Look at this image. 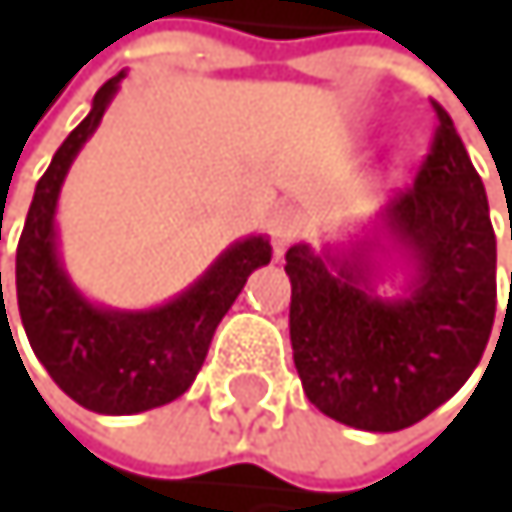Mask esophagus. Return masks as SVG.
Masks as SVG:
<instances>
[{
  "mask_svg": "<svg viewBox=\"0 0 512 512\" xmlns=\"http://www.w3.org/2000/svg\"><path fill=\"white\" fill-rule=\"evenodd\" d=\"M304 233V218L301 211L294 208H279L270 221V239H273V248H276V258H282L285 248Z\"/></svg>",
  "mask_w": 512,
  "mask_h": 512,
  "instance_id": "1",
  "label": "esophagus"
}]
</instances>
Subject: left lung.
Listing matches in <instances>:
<instances>
[{"label":"left lung","mask_w":512,"mask_h":512,"mask_svg":"<svg viewBox=\"0 0 512 512\" xmlns=\"http://www.w3.org/2000/svg\"><path fill=\"white\" fill-rule=\"evenodd\" d=\"M436 134L415 184L381 227L415 267L405 298L375 294V245L347 254L285 251L294 368L322 415L393 433L424 421L479 365L498 310V245L488 199L451 116L433 104ZM512 239V224H510Z\"/></svg>","instance_id":"1"}]
</instances>
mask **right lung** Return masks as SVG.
I'll use <instances>...</instances> for the list:
<instances>
[{"instance_id":"add662e5","label":"right lung","mask_w":512,"mask_h":512,"mask_svg":"<svg viewBox=\"0 0 512 512\" xmlns=\"http://www.w3.org/2000/svg\"><path fill=\"white\" fill-rule=\"evenodd\" d=\"M122 79L125 70L97 88L91 113L39 178L14 267L17 310L36 359L73 402L97 415H137L184 396L205 362L214 328L251 270L270 264L273 254L264 236L239 239L187 291L153 310H110L82 298L57 258L54 208L76 153L101 125Z\"/></svg>"}]
</instances>
